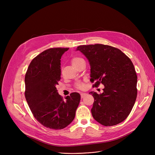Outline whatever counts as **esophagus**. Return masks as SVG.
Segmentation results:
<instances>
[{
	"mask_svg": "<svg viewBox=\"0 0 155 155\" xmlns=\"http://www.w3.org/2000/svg\"><path fill=\"white\" fill-rule=\"evenodd\" d=\"M80 95H81V97H82V98H84V97L85 96H86V95H87V94H86V93H84V92H82V93H81V94H80Z\"/></svg>",
	"mask_w": 155,
	"mask_h": 155,
	"instance_id": "34e87169",
	"label": "esophagus"
}]
</instances>
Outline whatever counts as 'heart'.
Wrapping results in <instances>:
<instances>
[{
    "label": "heart",
    "mask_w": 155,
    "mask_h": 155,
    "mask_svg": "<svg viewBox=\"0 0 155 155\" xmlns=\"http://www.w3.org/2000/svg\"><path fill=\"white\" fill-rule=\"evenodd\" d=\"M82 61H84V60L82 58H80V57H73L71 61L73 66L75 67H77ZM84 87L85 85L84 83H79L77 85V88L78 89H84Z\"/></svg>",
    "instance_id": "heart-1"
}]
</instances>
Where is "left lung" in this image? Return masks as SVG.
Wrapping results in <instances>:
<instances>
[{"instance_id": "left-lung-1", "label": "left lung", "mask_w": 155, "mask_h": 155, "mask_svg": "<svg viewBox=\"0 0 155 155\" xmlns=\"http://www.w3.org/2000/svg\"><path fill=\"white\" fill-rule=\"evenodd\" d=\"M91 65V82L97 87L104 85L103 93L89 94L94 98L93 117L105 126L124 120L131 112L137 97V75L131 60L119 49L109 45H81Z\"/></svg>"}]
</instances>
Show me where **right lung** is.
I'll list each match as a JSON object with an SVG mask.
<instances>
[{"label":"right lung","mask_w":155,"mask_h":155,"mask_svg":"<svg viewBox=\"0 0 155 155\" xmlns=\"http://www.w3.org/2000/svg\"><path fill=\"white\" fill-rule=\"evenodd\" d=\"M68 48H50L31 61L25 75V97L35 119L46 127L61 129L75 116L80 101L77 92L63 100L56 86L61 75V58Z\"/></svg>","instance_id":"obj_1"}]
</instances>
